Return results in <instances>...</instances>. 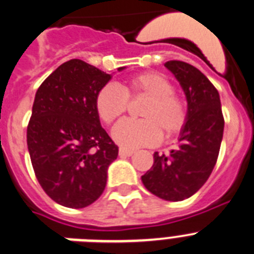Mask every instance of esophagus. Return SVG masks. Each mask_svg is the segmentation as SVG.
<instances>
[{"label":"esophagus","mask_w":254,"mask_h":254,"mask_svg":"<svg viewBox=\"0 0 254 254\" xmlns=\"http://www.w3.org/2000/svg\"><path fill=\"white\" fill-rule=\"evenodd\" d=\"M133 150H128V149H125V147H121L120 149V156H131L133 154Z\"/></svg>","instance_id":"34e87169"}]
</instances>
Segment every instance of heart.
<instances>
[{
    "mask_svg": "<svg viewBox=\"0 0 254 254\" xmlns=\"http://www.w3.org/2000/svg\"><path fill=\"white\" fill-rule=\"evenodd\" d=\"M143 98L141 120H126L114 127L113 137L123 147L154 146L163 133L170 138L183 131L188 121L186 99L174 91V85L159 72H143L125 84L103 86L95 98V109L100 120L112 125L128 109V100Z\"/></svg>",
    "mask_w": 254,
    "mask_h": 254,
    "instance_id": "heart-1",
    "label": "heart"
}]
</instances>
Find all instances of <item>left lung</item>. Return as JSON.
Listing matches in <instances>:
<instances>
[{
	"mask_svg": "<svg viewBox=\"0 0 254 254\" xmlns=\"http://www.w3.org/2000/svg\"><path fill=\"white\" fill-rule=\"evenodd\" d=\"M185 90L188 121L179 145L169 154H154V164L141 179L155 196L167 201H183L206 183L219 156L224 117L216 87L198 68L182 61H168Z\"/></svg>",
	"mask_w": 254,
	"mask_h": 254,
	"instance_id": "left-lung-1",
	"label": "left lung"
}]
</instances>
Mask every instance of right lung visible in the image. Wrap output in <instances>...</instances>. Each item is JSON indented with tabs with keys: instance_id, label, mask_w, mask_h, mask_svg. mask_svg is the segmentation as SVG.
<instances>
[{
	"instance_id": "1",
	"label": "right lung",
	"mask_w": 254,
	"mask_h": 254,
	"mask_svg": "<svg viewBox=\"0 0 254 254\" xmlns=\"http://www.w3.org/2000/svg\"><path fill=\"white\" fill-rule=\"evenodd\" d=\"M109 80V73L69 60L35 94L26 131L31 164L44 192L64 207L95 202L107 185L108 167L118 156L95 109L96 94Z\"/></svg>"
}]
</instances>
